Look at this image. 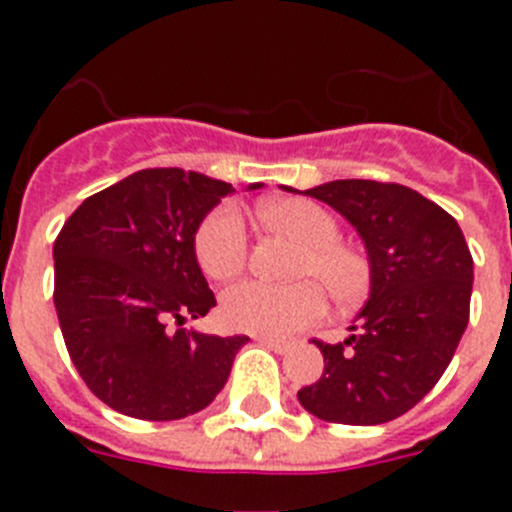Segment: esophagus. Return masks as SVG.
<instances>
[{
    "instance_id": "obj_1",
    "label": "esophagus",
    "mask_w": 512,
    "mask_h": 512,
    "mask_svg": "<svg viewBox=\"0 0 512 512\" xmlns=\"http://www.w3.org/2000/svg\"><path fill=\"white\" fill-rule=\"evenodd\" d=\"M259 343H261V346L269 348V351H274V354H287V351H289V343L287 341H277V338H264V336H261Z\"/></svg>"
}]
</instances>
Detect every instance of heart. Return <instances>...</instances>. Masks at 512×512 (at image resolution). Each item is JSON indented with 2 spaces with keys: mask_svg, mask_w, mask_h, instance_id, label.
Listing matches in <instances>:
<instances>
[{
  "mask_svg": "<svg viewBox=\"0 0 512 512\" xmlns=\"http://www.w3.org/2000/svg\"><path fill=\"white\" fill-rule=\"evenodd\" d=\"M261 223L269 230L292 235L302 243L292 284L246 282L223 295L220 315L233 330L264 338H287L323 318L325 292L338 305L348 307L364 300L372 287V266L366 256L338 241L341 225L336 215L305 197L271 200L259 207ZM194 256L207 277L230 282L246 269L248 235L241 212L220 205L210 212L194 235ZM321 283L318 285L317 282Z\"/></svg>",
  "mask_w": 512,
  "mask_h": 512,
  "instance_id": "heart-1",
  "label": "heart"
}]
</instances>
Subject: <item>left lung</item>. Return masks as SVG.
<instances>
[{
  "label": "left lung",
  "instance_id": "obj_1",
  "mask_svg": "<svg viewBox=\"0 0 512 512\" xmlns=\"http://www.w3.org/2000/svg\"><path fill=\"white\" fill-rule=\"evenodd\" d=\"M305 194L359 230L372 292L346 341H315L323 377L297 400L328 423L400 418L436 387L467 330L474 271L464 233L443 207L402 184L338 179Z\"/></svg>",
  "mask_w": 512,
  "mask_h": 512
}]
</instances>
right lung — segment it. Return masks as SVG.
Listing matches in <instances>:
<instances>
[{
  "mask_svg": "<svg viewBox=\"0 0 512 512\" xmlns=\"http://www.w3.org/2000/svg\"><path fill=\"white\" fill-rule=\"evenodd\" d=\"M230 192L197 171L143 169L87 197L63 223L53 243L63 341L89 390L117 413L187 418L228 382L248 336L182 325L215 307L194 235Z\"/></svg>",
  "mask_w": 512,
  "mask_h": 512,
  "instance_id": "right-lung-1",
  "label": "right lung"
}]
</instances>
